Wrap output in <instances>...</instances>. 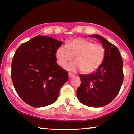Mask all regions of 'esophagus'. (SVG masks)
<instances>
[{
    "instance_id": "1",
    "label": "esophagus",
    "mask_w": 134,
    "mask_h": 134,
    "mask_svg": "<svg viewBox=\"0 0 134 134\" xmlns=\"http://www.w3.org/2000/svg\"><path fill=\"white\" fill-rule=\"evenodd\" d=\"M68 75H69V77L70 78H70L73 77H74V76H75L74 74H72V73H69Z\"/></svg>"
}]
</instances>
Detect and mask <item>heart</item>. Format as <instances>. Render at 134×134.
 Listing matches in <instances>:
<instances>
[{
    "mask_svg": "<svg viewBox=\"0 0 134 134\" xmlns=\"http://www.w3.org/2000/svg\"><path fill=\"white\" fill-rule=\"evenodd\" d=\"M57 62L65 67L74 57L75 62L70 63L67 69L72 72L83 70L85 74L93 73L100 67L105 57V50L102 45L94 44L84 38H75L61 45L55 52Z\"/></svg>",
    "mask_w": 134,
    "mask_h": 134,
    "instance_id": "1",
    "label": "heart"
}]
</instances>
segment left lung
<instances>
[{
  "mask_svg": "<svg viewBox=\"0 0 134 134\" xmlns=\"http://www.w3.org/2000/svg\"><path fill=\"white\" fill-rule=\"evenodd\" d=\"M89 37L99 40L105 57L96 72L80 75L81 83L77 96L84 105L101 107L111 103L119 93L124 81L123 60L117 47L103 36L92 35Z\"/></svg>",
  "mask_w": 134,
  "mask_h": 134,
  "instance_id": "1",
  "label": "left lung"
}]
</instances>
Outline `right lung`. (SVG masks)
I'll use <instances>...</instances> for the list:
<instances>
[{"label": "right lung", "mask_w": 134, "mask_h": 134, "mask_svg": "<svg viewBox=\"0 0 134 134\" xmlns=\"http://www.w3.org/2000/svg\"><path fill=\"white\" fill-rule=\"evenodd\" d=\"M62 44L53 38L38 35L17 49L11 63V79L26 104L43 107L57 99L69 79L67 72L56 62L55 52Z\"/></svg>", "instance_id": "1"}]
</instances>
